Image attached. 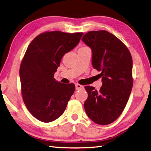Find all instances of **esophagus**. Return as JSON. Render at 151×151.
I'll return each instance as SVG.
<instances>
[{"label": "esophagus", "mask_w": 151, "mask_h": 151, "mask_svg": "<svg viewBox=\"0 0 151 151\" xmlns=\"http://www.w3.org/2000/svg\"><path fill=\"white\" fill-rule=\"evenodd\" d=\"M75 86H76V90H78V89H83L84 88V86L79 84H75Z\"/></svg>", "instance_id": "obj_1"}]
</instances>
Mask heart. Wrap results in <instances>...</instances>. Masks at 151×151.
<instances>
[{
  "label": "heart",
  "mask_w": 151,
  "mask_h": 151,
  "mask_svg": "<svg viewBox=\"0 0 151 151\" xmlns=\"http://www.w3.org/2000/svg\"><path fill=\"white\" fill-rule=\"evenodd\" d=\"M88 47H82L81 48H80V49H88Z\"/></svg>",
  "instance_id": "b5f03b06"
}]
</instances>
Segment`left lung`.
<instances>
[{
  "label": "left lung",
  "mask_w": 151,
  "mask_h": 151,
  "mask_svg": "<svg viewBox=\"0 0 151 151\" xmlns=\"http://www.w3.org/2000/svg\"><path fill=\"white\" fill-rule=\"evenodd\" d=\"M82 40L91 49L93 67L101 71L102 81L99 91L85 86L88 94L85 111L95 123L110 124L122 114L132 91V56L127 47L108 31H89Z\"/></svg>",
  "instance_id": "8db88e82"
}]
</instances>
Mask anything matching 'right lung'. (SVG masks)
I'll list each match as a JSON object with an SVG mask.
<instances>
[{
  "label": "right lung",
  "mask_w": 151,
  "mask_h": 151,
  "mask_svg": "<svg viewBox=\"0 0 151 151\" xmlns=\"http://www.w3.org/2000/svg\"><path fill=\"white\" fill-rule=\"evenodd\" d=\"M83 34L45 32L28 45L19 69L21 94L28 111L37 119L49 123L65 111L75 86L56 81L54 73L64 54L77 45Z\"/></svg>",
  "instance_id": "obj_1"
}]
</instances>
